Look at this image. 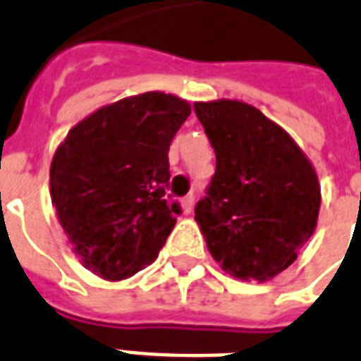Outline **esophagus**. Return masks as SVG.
Instances as JSON below:
<instances>
[{
  "instance_id": "esophagus-1",
  "label": "esophagus",
  "mask_w": 361,
  "mask_h": 361,
  "mask_svg": "<svg viewBox=\"0 0 361 361\" xmlns=\"http://www.w3.org/2000/svg\"><path fill=\"white\" fill-rule=\"evenodd\" d=\"M192 207H194V195L192 194L186 195V197H183V200H180V209H183L184 214H188V212L192 211Z\"/></svg>"
}]
</instances>
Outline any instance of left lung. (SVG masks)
<instances>
[{"mask_svg":"<svg viewBox=\"0 0 361 361\" xmlns=\"http://www.w3.org/2000/svg\"><path fill=\"white\" fill-rule=\"evenodd\" d=\"M216 152V171L195 222L219 265L239 281L288 269L314 233L320 183L286 130L239 99L195 102Z\"/></svg>","mask_w":361,"mask_h":361,"instance_id":"obj_1","label":"left lung"}]
</instances>
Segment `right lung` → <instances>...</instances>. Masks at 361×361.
Wrapping results in <instances>:
<instances>
[{"instance_id":"right-lung-1","label":"right lung","mask_w":361,"mask_h":361,"mask_svg":"<svg viewBox=\"0 0 361 361\" xmlns=\"http://www.w3.org/2000/svg\"><path fill=\"white\" fill-rule=\"evenodd\" d=\"M192 113L175 94L103 105L58 145L50 200L71 250L94 275L130 279L158 258L180 212L166 200L169 145Z\"/></svg>"}]
</instances>
